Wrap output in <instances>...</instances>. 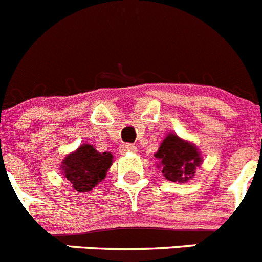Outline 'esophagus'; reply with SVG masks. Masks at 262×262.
<instances>
[{
	"label": "esophagus",
	"mask_w": 262,
	"mask_h": 262,
	"mask_svg": "<svg viewBox=\"0 0 262 262\" xmlns=\"http://www.w3.org/2000/svg\"><path fill=\"white\" fill-rule=\"evenodd\" d=\"M136 147L134 144H122L120 145V152L122 154H127V152H135Z\"/></svg>",
	"instance_id": "esophagus-1"
}]
</instances>
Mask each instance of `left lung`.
<instances>
[{"mask_svg":"<svg viewBox=\"0 0 262 262\" xmlns=\"http://www.w3.org/2000/svg\"><path fill=\"white\" fill-rule=\"evenodd\" d=\"M155 156L160 160L164 177L172 182L190 180L195 173V168L202 161L198 149L174 134L164 139Z\"/></svg>","mask_w":262,"mask_h":262,"instance_id":"obj_1","label":"left lung"}]
</instances>
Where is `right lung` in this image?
Instances as JSON below:
<instances>
[{
	"instance_id": "right-lung-1",
	"label": "right lung",
	"mask_w": 262,
	"mask_h": 262,
	"mask_svg": "<svg viewBox=\"0 0 262 262\" xmlns=\"http://www.w3.org/2000/svg\"><path fill=\"white\" fill-rule=\"evenodd\" d=\"M113 164L110 152H97L89 144L81 145L75 154L62 161V173L75 190L86 193L105 178L106 172Z\"/></svg>"
}]
</instances>
